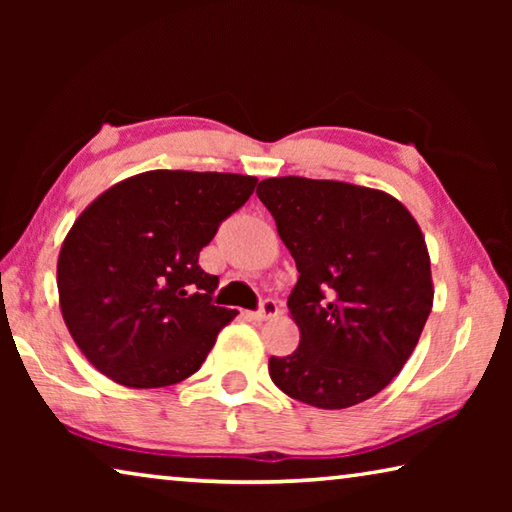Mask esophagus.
I'll return each mask as SVG.
<instances>
[{"mask_svg":"<svg viewBox=\"0 0 512 512\" xmlns=\"http://www.w3.org/2000/svg\"><path fill=\"white\" fill-rule=\"evenodd\" d=\"M277 314H280V307H277L275 300H264L262 305H259V309L253 314L255 320H268V318H275Z\"/></svg>","mask_w":512,"mask_h":512,"instance_id":"1","label":"esophagus"}]
</instances>
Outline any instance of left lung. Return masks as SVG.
I'll list each match as a JSON object with an SVG mask.
<instances>
[{"mask_svg": "<svg viewBox=\"0 0 512 512\" xmlns=\"http://www.w3.org/2000/svg\"><path fill=\"white\" fill-rule=\"evenodd\" d=\"M257 196L300 273L289 296L300 345L268 359V375L318 409L370 400L409 361L433 305L418 221L391 194L339 180L266 178Z\"/></svg>", "mask_w": 512, "mask_h": 512, "instance_id": "1", "label": "left lung"}]
</instances>
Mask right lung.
<instances>
[{
  "label": "right lung",
  "instance_id": "1",
  "mask_svg": "<svg viewBox=\"0 0 512 512\" xmlns=\"http://www.w3.org/2000/svg\"><path fill=\"white\" fill-rule=\"evenodd\" d=\"M255 185L241 173L155 169L85 207L60 246L56 282L69 334L101 375L162 388L203 366L237 309L214 305L219 277L198 253Z\"/></svg>",
  "mask_w": 512,
  "mask_h": 512
}]
</instances>
